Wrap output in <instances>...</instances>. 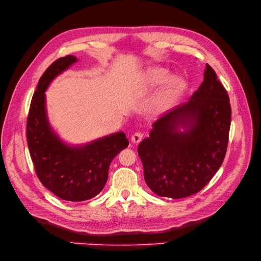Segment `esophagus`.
Wrapping results in <instances>:
<instances>
[{
	"label": "esophagus",
	"mask_w": 261,
	"mask_h": 261,
	"mask_svg": "<svg viewBox=\"0 0 261 261\" xmlns=\"http://www.w3.org/2000/svg\"><path fill=\"white\" fill-rule=\"evenodd\" d=\"M142 139V134L141 133H135L132 136V142L133 143H139Z\"/></svg>",
	"instance_id": "34e87169"
}]
</instances>
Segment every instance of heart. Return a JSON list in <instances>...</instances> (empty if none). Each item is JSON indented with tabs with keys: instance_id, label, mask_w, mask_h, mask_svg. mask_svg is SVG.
<instances>
[{
	"instance_id": "1",
	"label": "heart",
	"mask_w": 261,
	"mask_h": 261,
	"mask_svg": "<svg viewBox=\"0 0 261 261\" xmlns=\"http://www.w3.org/2000/svg\"><path fill=\"white\" fill-rule=\"evenodd\" d=\"M166 84L158 102V108L166 110L175 104L187 88V82L182 76H173L172 72L164 67H153L144 72L135 91L138 95H143L160 89Z\"/></svg>"
}]
</instances>
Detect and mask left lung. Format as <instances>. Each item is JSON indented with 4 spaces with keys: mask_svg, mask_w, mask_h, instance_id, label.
Returning a JSON list of instances; mask_svg holds the SVG:
<instances>
[{
    "mask_svg": "<svg viewBox=\"0 0 261 261\" xmlns=\"http://www.w3.org/2000/svg\"><path fill=\"white\" fill-rule=\"evenodd\" d=\"M230 118L227 91L206 65L204 81L189 102L154 122L150 137L138 146L148 188L171 198L202 190L224 160Z\"/></svg>",
    "mask_w": 261,
    "mask_h": 261,
    "instance_id": "8db88e82",
    "label": "left lung"
}]
</instances>
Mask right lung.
I'll use <instances>...</instances> for the list:
<instances>
[{
    "label": "right lung",
    "instance_id": "right-lung-1",
    "mask_svg": "<svg viewBox=\"0 0 261 261\" xmlns=\"http://www.w3.org/2000/svg\"><path fill=\"white\" fill-rule=\"evenodd\" d=\"M68 55L55 60L39 80L28 117L27 138L36 174L46 189L70 202L94 197L105 187L108 169L128 140L123 132L83 145H68L49 125L45 109V90L59 74L76 63Z\"/></svg>",
    "mask_w": 261,
    "mask_h": 261
}]
</instances>
